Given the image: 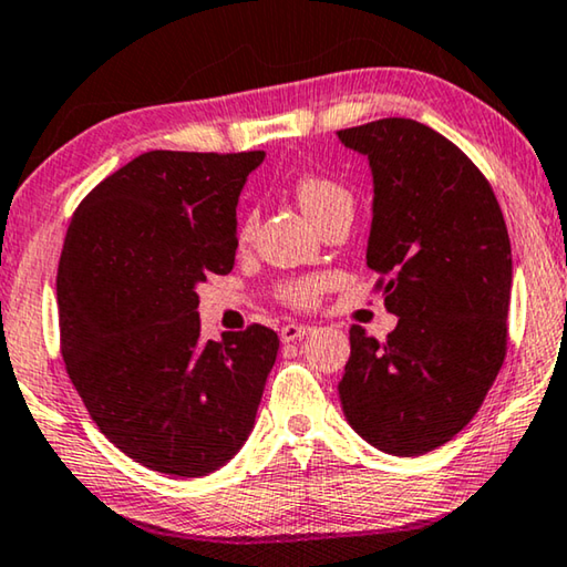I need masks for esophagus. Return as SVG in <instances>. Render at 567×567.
<instances>
[{"instance_id":"34e87169","label":"esophagus","mask_w":567,"mask_h":567,"mask_svg":"<svg viewBox=\"0 0 567 567\" xmlns=\"http://www.w3.org/2000/svg\"><path fill=\"white\" fill-rule=\"evenodd\" d=\"M311 332V327L307 324H286L281 327V342H296V339L307 337Z\"/></svg>"}]
</instances>
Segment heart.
<instances>
[{
	"mask_svg": "<svg viewBox=\"0 0 567 567\" xmlns=\"http://www.w3.org/2000/svg\"><path fill=\"white\" fill-rule=\"evenodd\" d=\"M296 197H299V205L303 207L311 220H317L319 215H324L329 207H334L337 203H344L350 199V193L337 182L319 177V174H301L296 179ZM250 228V220H246V233ZM321 284L319 281H293L289 286H284V296L289 303H296V307H311L317 301Z\"/></svg>",
	"mask_w": 567,
	"mask_h": 567,
	"instance_id": "b5f03b06",
	"label": "heart"
}]
</instances>
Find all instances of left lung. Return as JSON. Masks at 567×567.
<instances>
[{
    "instance_id": "8db88e82",
    "label": "left lung",
    "mask_w": 567,
    "mask_h": 567,
    "mask_svg": "<svg viewBox=\"0 0 567 567\" xmlns=\"http://www.w3.org/2000/svg\"><path fill=\"white\" fill-rule=\"evenodd\" d=\"M337 138L368 156V266L388 276L385 342L350 329L339 380L347 423L393 456L443 446L472 421L507 352L512 248L489 182L472 159L411 118Z\"/></svg>"
}]
</instances>
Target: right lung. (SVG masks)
<instances>
[{"label": "right lung", "instance_id": "add662e5", "mask_svg": "<svg viewBox=\"0 0 567 567\" xmlns=\"http://www.w3.org/2000/svg\"><path fill=\"white\" fill-rule=\"evenodd\" d=\"M264 152H146L91 189L58 266L63 360L101 433L146 468L207 476L248 441L278 354L254 324L203 339L197 286L233 271Z\"/></svg>", "mask_w": 567, "mask_h": 567}]
</instances>
